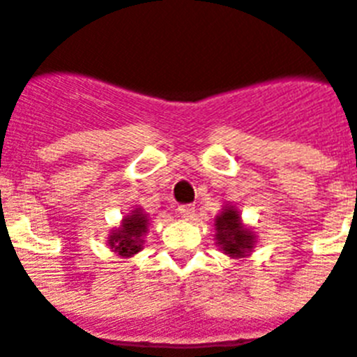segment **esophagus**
I'll return each mask as SVG.
<instances>
[{
  "label": "esophagus",
  "mask_w": 357,
  "mask_h": 357,
  "mask_svg": "<svg viewBox=\"0 0 357 357\" xmlns=\"http://www.w3.org/2000/svg\"><path fill=\"white\" fill-rule=\"evenodd\" d=\"M178 215L182 219H193V215H195V206L193 204H182V206H178Z\"/></svg>",
  "instance_id": "obj_1"
}]
</instances>
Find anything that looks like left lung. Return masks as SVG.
<instances>
[{"label":"left lung","instance_id":"left-lung-1","mask_svg":"<svg viewBox=\"0 0 357 357\" xmlns=\"http://www.w3.org/2000/svg\"><path fill=\"white\" fill-rule=\"evenodd\" d=\"M213 228L218 247L230 258H247L256 247V234L252 228L243 225L241 213L232 204L223 206L221 213L215 215Z\"/></svg>","mask_w":357,"mask_h":357}]
</instances>
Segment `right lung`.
<instances>
[{"label":"right lung","mask_w":357,"mask_h":357,"mask_svg":"<svg viewBox=\"0 0 357 357\" xmlns=\"http://www.w3.org/2000/svg\"><path fill=\"white\" fill-rule=\"evenodd\" d=\"M149 230V215L136 206L123 215L121 225L116 227L108 236V247L121 258H132L144 249L145 236Z\"/></svg>","instance_id":"right-lung-1"}]
</instances>
